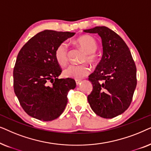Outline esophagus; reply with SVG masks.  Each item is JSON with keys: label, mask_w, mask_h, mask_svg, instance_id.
Returning <instances> with one entry per match:
<instances>
[{"label": "esophagus", "mask_w": 151, "mask_h": 151, "mask_svg": "<svg viewBox=\"0 0 151 151\" xmlns=\"http://www.w3.org/2000/svg\"><path fill=\"white\" fill-rule=\"evenodd\" d=\"M76 84H77V86H78L80 84V82H81V80H76Z\"/></svg>", "instance_id": "1"}]
</instances>
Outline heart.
<instances>
[{"instance_id":"b5f03b06","label":"heart","mask_w":151,"mask_h":151,"mask_svg":"<svg viewBox=\"0 0 151 151\" xmlns=\"http://www.w3.org/2000/svg\"><path fill=\"white\" fill-rule=\"evenodd\" d=\"M76 44L85 52L86 56L84 60L89 63H95L97 60V55L95 52L98 49V43L96 39L90 36L84 35L76 40ZM55 58L57 63L60 66H65L68 63V45L63 42L57 47L55 51ZM90 68L86 65H71L65 69L63 75L66 78L80 79L85 77L89 73Z\"/></svg>"}]
</instances>
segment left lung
Masks as SVG:
<instances>
[{"label":"left lung","mask_w":151,"mask_h":151,"mask_svg":"<svg viewBox=\"0 0 151 151\" xmlns=\"http://www.w3.org/2000/svg\"><path fill=\"white\" fill-rule=\"evenodd\" d=\"M102 39L103 55L93 73L88 76L93 90L87 97L94 113L113 118L129 108L136 85V67L129 47L119 35L106 27L84 30Z\"/></svg>","instance_id":"left-lung-1"}]
</instances>
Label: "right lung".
<instances>
[{
    "label": "right lung",
    "mask_w": 151,
    "mask_h": 151,
    "mask_svg": "<svg viewBox=\"0 0 151 151\" xmlns=\"http://www.w3.org/2000/svg\"><path fill=\"white\" fill-rule=\"evenodd\" d=\"M74 32L45 30L32 37L18 53L14 69V89L24 111L42 121L56 119L65 110L67 93L76 86L71 78L58 79L61 69L57 47Z\"/></svg>",
    "instance_id": "1"
}]
</instances>
